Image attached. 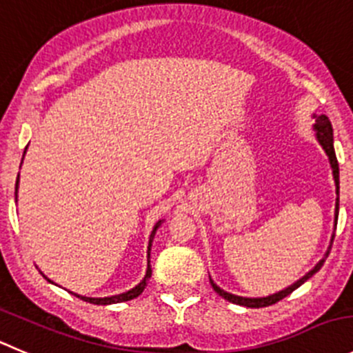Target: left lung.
<instances>
[{"mask_svg": "<svg viewBox=\"0 0 353 353\" xmlns=\"http://www.w3.org/2000/svg\"><path fill=\"white\" fill-rule=\"evenodd\" d=\"M314 128H316V135H317V141H319V144L323 145V149L326 151L327 158H330V163H331V168H333V176H334V183H336V194L338 190H340V172H338V159H336V154H334V148H333V127H331V121L330 118L326 117V114H321V117H316V125H314ZM334 221H338V199H336V214H334ZM334 239V236H333ZM331 250V247H330ZM330 250L326 252V257L327 254H330ZM324 261L326 259H321L319 264H317L316 268H314L312 271H309V273L305 274L303 278H300L296 283L292 285V287L285 288V290L278 292V294L274 295H270V296H263V299H245V296H239V295H232L228 294V292L221 290V288L218 287V285H214V281L211 280V285L212 288H214V292L218 295H221L223 299L228 300V302L232 303H239V305H245V307H252V309H259V307H268V305H273V303L280 302L281 299H285L287 295H290L292 292L296 290V288L300 287L302 283H305L307 280H309L312 274H316L317 271L323 268Z\"/></svg>", "mask_w": 353, "mask_h": 353, "instance_id": "8db88e82", "label": "left lung"}]
</instances>
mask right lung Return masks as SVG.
<instances>
[{"label":"right lung","mask_w":353,"mask_h":353,"mask_svg":"<svg viewBox=\"0 0 353 353\" xmlns=\"http://www.w3.org/2000/svg\"><path fill=\"white\" fill-rule=\"evenodd\" d=\"M23 154H26V151H23ZM15 188H19V176H17V183H15ZM15 197H17V192H15ZM159 225H161V221H158V223H156L154 230H152V233H151V239H149V250H151V242H152V239H154V233H156V230L159 228ZM148 256H149V254H148ZM44 278H46V276H44ZM149 278H151V266H149V264H148V273H145L144 280H142L141 283H139L137 287H135V288H132V290L125 292V294H120V295H113V296H104V299H92V296H82V295H77V294H73V295H75V296H79V299H82V300H85V302H89V303H96V305H108V303L127 302V300H132V299H135V296H139V295L142 294V292H144V288H145V281H148ZM46 280H48V278H46ZM48 281H51V280H48Z\"/></svg>","instance_id":"right-lung-1"}]
</instances>
